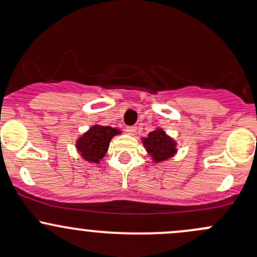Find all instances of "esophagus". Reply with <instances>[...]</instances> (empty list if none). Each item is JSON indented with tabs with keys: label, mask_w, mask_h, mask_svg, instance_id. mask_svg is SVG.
<instances>
[{
	"label": "esophagus",
	"mask_w": 257,
	"mask_h": 257,
	"mask_svg": "<svg viewBox=\"0 0 257 257\" xmlns=\"http://www.w3.org/2000/svg\"><path fill=\"white\" fill-rule=\"evenodd\" d=\"M125 132L129 136H134V134L137 133V126H126Z\"/></svg>",
	"instance_id": "obj_1"
}]
</instances>
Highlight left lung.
<instances>
[{"mask_svg": "<svg viewBox=\"0 0 257 257\" xmlns=\"http://www.w3.org/2000/svg\"><path fill=\"white\" fill-rule=\"evenodd\" d=\"M142 143L147 149V153L156 164L170 160L177 153L176 140L167 136L166 132L160 126L150 132L147 138H142Z\"/></svg>", "mask_w": 257, "mask_h": 257, "instance_id": "8db88e82", "label": "left lung"}]
</instances>
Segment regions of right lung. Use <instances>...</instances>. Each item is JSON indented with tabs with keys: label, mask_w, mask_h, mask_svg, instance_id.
Masks as SVG:
<instances>
[{
	"label": "right lung",
	"mask_w": 257,
	"mask_h": 257,
	"mask_svg": "<svg viewBox=\"0 0 257 257\" xmlns=\"http://www.w3.org/2000/svg\"><path fill=\"white\" fill-rule=\"evenodd\" d=\"M120 133L117 128L94 124L79 137L75 147L83 160L90 164H99L108 151L112 138Z\"/></svg>",
	"instance_id": "obj_1"
}]
</instances>
